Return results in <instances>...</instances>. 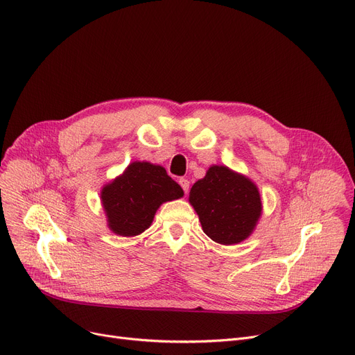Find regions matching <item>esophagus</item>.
<instances>
[{
  "instance_id": "esophagus-1",
  "label": "esophagus",
  "mask_w": 355,
  "mask_h": 355,
  "mask_svg": "<svg viewBox=\"0 0 355 355\" xmlns=\"http://www.w3.org/2000/svg\"><path fill=\"white\" fill-rule=\"evenodd\" d=\"M178 184L181 185V188H182L184 194H187V193H188V190H190V181H188L187 178H180Z\"/></svg>"
}]
</instances>
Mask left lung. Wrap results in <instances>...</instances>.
Instances as JSON below:
<instances>
[{"mask_svg":"<svg viewBox=\"0 0 355 355\" xmlns=\"http://www.w3.org/2000/svg\"><path fill=\"white\" fill-rule=\"evenodd\" d=\"M190 202L204 232L224 245L245 240L261 216L257 187L223 165H212L207 175L193 185Z\"/></svg>","mask_w":355,"mask_h":355,"instance_id":"1","label":"left lung"}]
</instances>
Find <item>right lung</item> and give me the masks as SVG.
Masks as SVG:
<instances>
[{"label": "right lung", "instance_id": "1", "mask_svg": "<svg viewBox=\"0 0 355 355\" xmlns=\"http://www.w3.org/2000/svg\"><path fill=\"white\" fill-rule=\"evenodd\" d=\"M184 196L182 188L159 165L132 162L125 173L103 188L108 227L123 237L147 230L158 207Z\"/></svg>", "mask_w": 355, "mask_h": 355}]
</instances>
